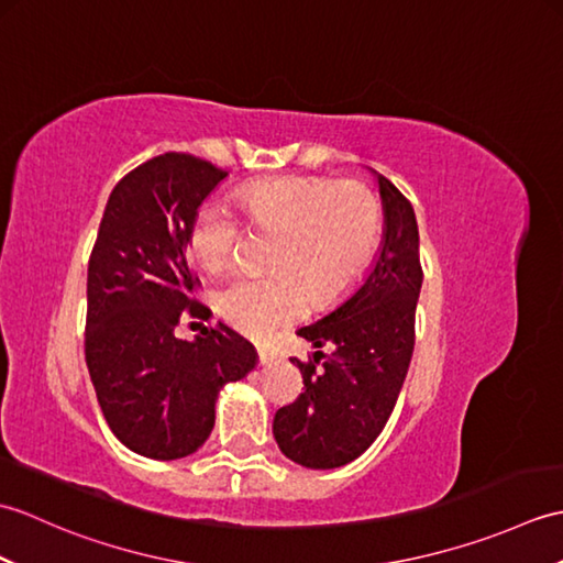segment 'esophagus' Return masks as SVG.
<instances>
[{"mask_svg":"<svg viewBox=\"0 0 563 563\" xmlns=\"http://www.w3.org/2000/svg\"><path fill=\"white\" fill-rule=\"evenodd\" d=\"M275 361H278V353L268 349V345H258V363L261 365H273Z\"/></svg>","mask_w":563,"mask_h":563,"instance_id":"obj_1","label":"esophagus"}]
</instances>
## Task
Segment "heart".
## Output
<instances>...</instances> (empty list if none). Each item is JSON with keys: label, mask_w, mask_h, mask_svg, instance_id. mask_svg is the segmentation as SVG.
<instances>
[{"label": "heart", "mask_w": 563, "mask_h": 563, "mask_svg": "<svg viewBox=\"0 0 563 563\" xmlns=\"http://www.w3.org/2000/svg\"><path fill=\"white\" fill-rule=\"evenodd\" d=\"M261 230L278 232L275 273H239L214 295L220 317L246 336L266 339L307 314L317 300L349 290L373 258L379 202L357 181L268 178L236 196ZM242 222L224 200H208L190 224L188 249L200 268H224L236 254Z\"/></svg>", "instance_id": "obj_1"}]
</instances>
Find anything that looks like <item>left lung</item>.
I'll return each mask as SVG.
<instances>
[{
  "mask_svg": "<svg viewBox=\"0 0 563 563\" xmlns=\"http://www.w3.org/2000/svg\"><path fill=\"white\" fill-rule=\"evenodd\" d=\"M373 174L385 212L377 258L349 297L314 324L297 329V336L314 349L329 345L331 355L314 351L309 363L292 357L305 391L273 418L280 452L307 470H336L373 445L411 363L416 302L423 283L416 212L397 186Z\"/></svg>",
  "mask_w": 563,
  "mask_h": 563,
  "instance_id": "left-lung-1",
  "label": "left lung"
}]
</instances>
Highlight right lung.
Segmentation results:
<instances>
[{"label":"right lung","instance_id":"add662e5","mask_svg":"<svg viewBox=\"0 0 563 563\" xmlns=\"http://www.w3.org/2000/svg\"><path fill=\"white\" fill-rule=\"evenodd\" d=\"M227 178L206 159L166 152L130 172L106 202L87 275V367L113 435L150 460H181L208 440L224 385L258 353L230 327L174 336L190 292L188 234Z\"/></svg>","mask_w":563,"mask_h":563}]
</instances>
